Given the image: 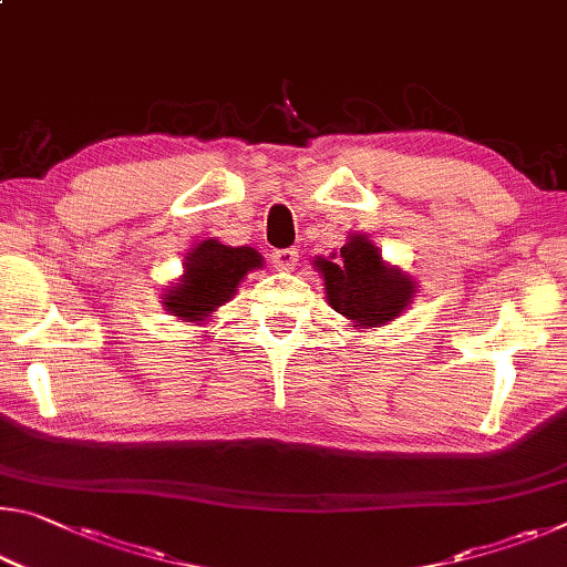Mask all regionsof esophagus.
<instances>
[{
	"instance_id": "obj_1",
	"label": "esophagus",
	"mask_w": 567,
	"mask_h": 567,
	"mask_svg": "<svg viewBox=\"0 0 567 567\" xmlns=\"http://www.w3.org/2000/svg\"><path fill=\"white\" fill-rule=\"evenodd\" d=\"M297 257H300V255H297V249H275V252H272V265L280 272H290V270H295Z\"/></svg>"
}]
</instances>
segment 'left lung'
Segmentation results:
<instances>
[{
  "label": "left lung",
  "mask_w": 567,
  "mask_h": 567,
  "mask_svg": "<svg viewBox=\"0 0 567 567\" xmlns=\"http://www.w3.org/2000/svg\"><path fill=\"white\" fill-rule=\"evenodd\" d=\"M312 265L324 282L328 305L350 322L352 330L390 324L417 295V282L398 265L382 260L380 247L360 233H352L340 252L315 257Z\"/></svg>",
  "instance_id": "left-lung-1"
}]
</instances>
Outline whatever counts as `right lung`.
Wrapping results in <instances>:
<instances>
[{
	"label": "right lung",
	"instance_id": "obj_1",
	"mask_svg": "<svg viewBox=\"0 0 567 567\" xmlns=\"http://www.w3.org/2000/svg\"><path fill=\"white\" fill-rule=\"evenodd\" d=\"M262 255L255 247H229L209 237L189 249L182 275L167 285L159 302L182 322H213L217 310L233 300L247 272L260 270Z\"/></svg>",
	"mask_w": 567,
	"mask_h": 567
}]
</instances>
